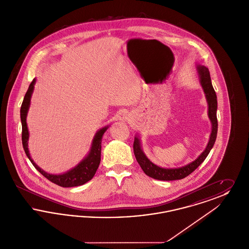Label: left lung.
I'll use <instances>...</instances> for the list:
<instances>
[{
	"label": "left lung",
	"instance_id": "8db88e82",
	"mask_svg": "<svg viewBox=\"0 0 249 249\" xmlns=\"http://www.w3.org/2000/svg\"><path fill=\"white\" fill-rule=\"evenodd\" d=\"M197 71L199 75V80L201 84L203 92L205 94L206 102L208 105V118L211 121L212 131L210 134V138L205 149L195 160L190 162L187 165L178 167V168H162L156 165L148 158L145 156L142 151L141 145V139L139 135H135L134 142H133V152L135 155L136 160L141 166L143 173L157 180L162 181H172V180H179L188 177L193 171H195L199 166L201 165L202 161L206 159L209 154L210 150L213 148V143L216 139L217 134V119H216V110H217V101L216 94L213 89L210 72L207 67L203 65H197Z\"/></svg>",
	"mask_w": 249,
	"mask_h": 249
}]
</instances>
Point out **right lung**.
Segmentation results:
<instances>
[{"label":"right lung","mask_w":249,"mask_h":249,"mask_svg":"<svg viewBox=\"0 0 249 249\" xmlns=\"http://www.w3.org/2000/svg\"><path fill=\"white\" fill-rule=\"evenodd\" d=\"M36 79L35 78L33 82L29 86V89L25 94L23 102L20 108V119L22 124V144H23L24 151L33 163V165L36 167V170L40 172L44 177L48 178L49 181L52 183L63 187V188H71V187H77L84 185L85 183L89 182L94 177L95 173L99 167L101 161V150H102V138L107 129L109 128V125L106 127H103L102 129L97 130L95 133L93 140L90 145V149L88 155L84 158L83 160L74 166L72 169L67 171L64 174L60 175H52L45 172L42 168L36 164L32 159L30 151L28 148V142H29V130L27 126V115L28 111L31 106V98L35 89Z\"/></svg>","instance_id":"obj_1"}]
</instances>
